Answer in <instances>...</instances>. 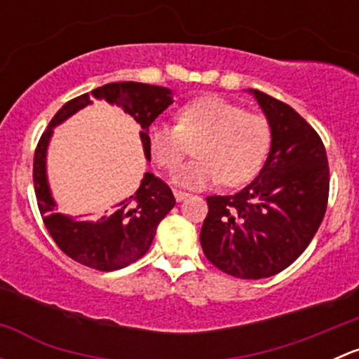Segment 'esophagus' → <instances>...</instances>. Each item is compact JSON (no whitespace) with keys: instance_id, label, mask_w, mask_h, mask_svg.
I'll return each mask as SVG.
<instances>
[{"instance_id":"34e87169","label":"esophagus","mask_w":359,"mask_h":359,"mask_svg":"<svg viewBox=\"0 0 359 359\" xmlns=\"http://www.w3.org/2000/svg\"><path fill=\"white\" fill-rule=\"evenodd\" d=\"M173 196H175V200L177 201H182V200H186L187 196H189V194L186 193V191H180V189H173Z\"/></svg>"}]
</instances>
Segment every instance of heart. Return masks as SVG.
Masks as SVG:
<instances>
[{
	"mask_svg": "<svg viewBox=\"0 0 359 359\" xmlns=\"http://www.w3.org/2000/svg\"><path fill=\"white\" fill-rule=\"evenodd\" d=\"M194 144L196 159L173 173L179 186L201 189L222 180L240 187L262 168L271 149V125L219 95H203L177 111V125L156 121L147 128V147L158 166L173 170Z\"/></svg>",
	"mask_w": 359,
	"mask_h": 359,
	"instance_id": "1",
	"label": "heart"
}]
</instances>
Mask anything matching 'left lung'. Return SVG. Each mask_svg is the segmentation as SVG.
I'll return each mask as SVG.
<instances>
[{
	"label": "left lung",
	"instance_id": "obj_1",
	"mask_svg": "<svg viewBox=\"0 0 359 359\" xmlns=\"http://www.w3.org/2000/svg\"><path fill=\"white\" fill-rule=\"evenodd\" d=\"M271 125L259 177L231 196H208L200 241L206 259L234 278L281 273L316 234L328 203L330 170L316 130L288 104L248 90Z\"/></svg>",
	"mask_w": 359,
	"mask_h": 359
}]
</instances>
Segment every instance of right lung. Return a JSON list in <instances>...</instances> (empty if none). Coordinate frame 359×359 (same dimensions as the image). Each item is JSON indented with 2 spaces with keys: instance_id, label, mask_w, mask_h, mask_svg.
<instances>
[{
  "instance_id": "add662e5",
  "label": "right lung",
  "mask_w": 359,
  "mask_h": 359,
  "mask_svg": "<svg viewBox=\"0 0 359 359\" xmlns=\"http://www.w3.org/2000/svg\"><path fill=\"white\" fill-rule=\"evenodd\" d=\"M92 97L116 104L139 123L144 154L149 161L147 128L173 102V99L172 90L165 86L135 81L107 83L64 104L52 118L48 128L43 132L36 147L32 180L39 213L50 236L57 247L76 262L97 271H116L133 264L149 250L158 224L175 206V198L161 179L146 172L139 189L126 200L116 203L111 212L104 213L95 222L55 213L57 205L46 179V149L53 128L92 104Z\"/></svg>"
}]
</instances>
